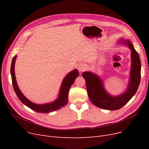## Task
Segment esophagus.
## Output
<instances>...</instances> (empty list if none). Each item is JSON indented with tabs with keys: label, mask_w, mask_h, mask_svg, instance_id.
Listing matches in <instances>:
<instances>
[{
	"label": "esophagus",
	"mask_w": 149,
	"mask_h": 149,
	"mask_svg": "<svg viewBox=\"0 0 149 149\" xmlns=\"http://www.w3.org/2000/svg\"><path fill=\"white\" fill-rule=\"evenodd\" d=\"M79 70L80 72H83V71H84V70H85L86 69H87V66H86V65H84V64H81V65H80V66H79Z\"/></svg>",
	"instance_id": "esophagus-1"
}]
</instances>
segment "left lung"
<instances>
[{
  "label": "left lung",
  "mask_w": 149,
  "mask_h": 149,
  "mask_svg": "<svg viewBox=\"0 0 149 149\" xmlns=\"http://www.w3.org/2000/svg\"><path fill=\"white\" fill-rule=\"evenodd\" d=\"M124 42L128 45L132 51V68L129 87L123 94L118 97L109 95L97 75L91 72H84L82 74L86 81L89 98L91 102L98 107L110 111L118 110L129 102L138 88L141 80V61L139 54L129 40Z\"/></svg>",
  "instance_id": "left-lung-1"
}]
</instances>
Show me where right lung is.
Segmentation results:
<instances>
[{
  "label": "right lung",
  "instance_id": "obj_1",
  "mask_svg": "<svg viewBox=\"0 0 149 149\" xmlns=\"http://www.w3.org/2000/svg\"><path fill=\"white\" fill-rule=\"evenodd\" d=\"M15 58H16V56H15L13 57L11 66L12 83L15 93H16L17 97L23 104H24L27 107L32 109V110L38 113L51 112L55 111H57L58 109H60L61 107H64L66 105L68 101V93L69 89L72 86V84H73V83H74L76 78L79 76V71H78L77 69H74L72 71L69 72L65 78V79L63 81L61 86L59 97L57 99V100H56L54 102L52 103H48L42 105L36 104L28 100L24 95H23L18 87L16 80H15L14 72V65Z\"/></svg>",
  "mask_w": 149,
  "mask_h": 149
}]
</instances>
